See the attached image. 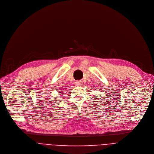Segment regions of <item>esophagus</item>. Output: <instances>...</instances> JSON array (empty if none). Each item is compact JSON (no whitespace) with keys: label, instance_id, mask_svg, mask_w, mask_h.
<instances>
[{"label":"esophagus","instance_id":"1","mask_svg":"<svg viewBox=\"0 0 154 154\" xmlns=\"http://www.w3.org/2000/svg\"><path fill=\"white\" fill-rule=\"evenodd\" d=\"M82 81H80V80H77L75 82V85H76L77 86H80V85H82Z\"/></svg>","mask_w":154,"mask_h":154}]
</instances>
